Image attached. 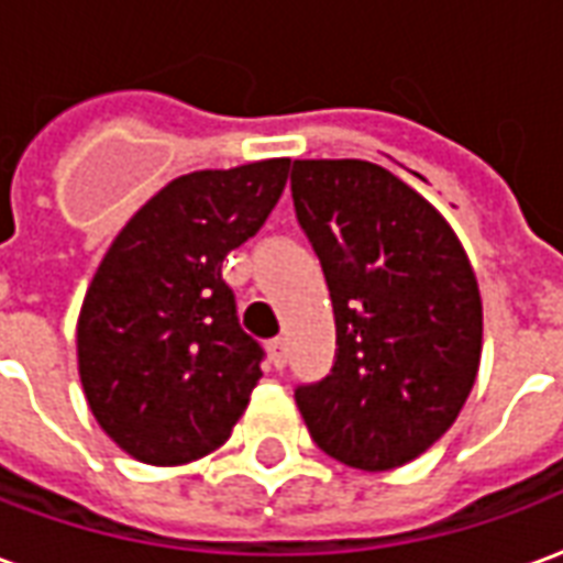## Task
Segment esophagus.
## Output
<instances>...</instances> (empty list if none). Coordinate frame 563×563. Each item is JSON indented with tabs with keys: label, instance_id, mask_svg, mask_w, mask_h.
<instances>
[{
	"label": "esophagus",
	"instance_id": "esophagus-1",
	"mask_svg": "<svg viewBox=\"0 0 563 563\" xmlns=\"http://www.w3.org/2000/svg\"><path fill=\"white\" fill-rule=\"evenodd\" d=\"M266 351H269V360H273V366L285 368V363H287V342H285V339H273V342L266 344Z\"/></svg>",
	"mask_w": 563,
	"mask_h": 563
}]
</instances>
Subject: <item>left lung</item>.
Returning a JSON list of instances; mask_svg holds the SVG:
<instances>
[{
    "instance_id": "8db88e82",
    "label": "left lung",
    "mask_w": 563,
    "mask_h": 563,
    "mask_svg": "<svg viewBox=\"0 0 563 563\" xmlns=\"http://www.w3.org/2000/svg\"><path fill=\"white\" fill-rule=\"evenodd\" d=\"M290 191L335 314L330 375L299 384V413L342 465H405L453 426L477 380V276L444 216L380 164L294 162Z\"/></svg>"
}]
</instances>
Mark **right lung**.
I'll use <instances>...</instances> for the list:
<instances>
[{
    "instance_id": "right-lung-1",
    "label": "right lung",
    "mask_w": 563,
    "mask_h": 563,
    "mask_svg": "<svg viewBox=\"0 0 563 563\" xmlns=\"http://www.w3.org/2000/svg\"><path fill=\"white\" fill-rule=\"evenodd\" d=\"M290 158L167 183L110 242L77 321L89 411L146 465L219 450L261 380L264 347L240 327L221 264L264 228Z\"/></svg>"
}]
</instances>
